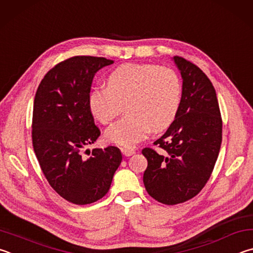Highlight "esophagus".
I'll use <instances>...</instances> for the list:
<instances>
[{
    "label": "esophagus",
    "mask_w": 253,
    "mask_h": 253,
    "mask_svg": "<svg viewBox=\"0 0 253 253\" xmlns=\"http://www.w3.org/2000/svg\"><path fill=\"white\" fill-rule=\"evenodd\" d=\"M121 152L124 157H131L132 154H134L135 151L133 149H126V148H122Z\"/></svg>",
    "instance_id": "1"
}]
</instances>
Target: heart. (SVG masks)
Instances as JSON below:
<instances>
[{"mask_svg":"<svg viewBox=\"0 0 253 253\" xmlns=\"http://www.w3.org/2000/svg\"><path fill=\"white\" fill-rule=\"evenodd\" d=\"M180 79L174 71L156 64L127 63L111 71L106 86L88 93L92 114L108 124L126 110V117L105 131V140L124 148H133L150 131L166 130L173 122L181 103Z\"/></svg>","mask_w":253,"mask_h":253,"instance_id":"obj_1","label":"heart"}]
</instances>
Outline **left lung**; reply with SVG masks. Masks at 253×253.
I'll return each mask as SVG.
<instances>
[{
  "instance_id": "8db88e82",
  "label": "left lung",
  "mask_w": 253,
  "mask_h": 253,
  "mask_svg": "<svg viewBox=\"0 0 253 253\" xmlns=\"http://www.w3.org/2000/svg\"><path fill=\"white\" fill-rule=\"evenodd\" d=\"M182 78V96L175 120L154 144L158 153L142 150L148 167L143 174L145 190L163 205L190 200L209 180L222 141L215 90L207 75L191 62L173 56Z\"/></svg>"
}]
</instances>
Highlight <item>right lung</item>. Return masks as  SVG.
Here are the masks:
<instances>
[{
  "instance_id": "obj_1",
  "label": "right lung",
  "mask_w": 253,
  "mask_h": 253,
  "mask_svg": "<svg viewBox=\"0 0 253 253\" xmlns=\"http://www.w3.org/2000/svg\"><path fill=\"white\" fill-rule=\"evenodd\" d=\"M113 64L96 56H74L45 74L35 93L32 142L40 167L51 187L74 205L93 203L108 193L122 161L115 147L83 149L94 143L100 130L87 96L97 71Z\"/></svg>"
}]
</instances>
